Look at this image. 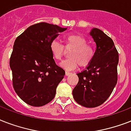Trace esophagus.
Returning <instances> with one entry per match:
<instances>
[{
    "mask_svg": "<svg viewBox=\"0 0 131 131\" xmlns=\"http://www.w3.org/2000/svg\"><path fill=\"white\" fill-rule=\"evenodd\" d=\"M70 74H71L70 72L66 71V76H69V75H70Z\"/></svg>",
    "mask_w": 131,
    "mask_h": 131,
    "instance_id": "34e87169",
    "label": "esophagus"
}]
</instances>
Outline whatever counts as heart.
Segmentation results:
<instances>
[{
    "mask_svg": "<svg viewBox=\"0 0 131 131\" xmlns=\"http://www.w3.org/2000/svg\"><path fill=\"white\" fill-rule=\"evenodd\" d=\"M66 50L71 51L68 53V59L60 63V66L67 71L73 70L78 66L86 67L91 62L94 57V50L87 44V40L79 34H70L65 38ZM50 49L53 57L60 60L64 55L63 46L57 40H53L50 45Z\"/></svg>",
    "mask_w": 131,
    "mask_h": 131,
    "instance_id": "obj_1",
    "label": "heart"
}]
</instances>
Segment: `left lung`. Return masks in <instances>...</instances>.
<instances>
[{
    "label": "left lung",
    "instance_id": "left-lung-1",
    "mask_svg": "<svg viewBox=\"0 0 131 131\" xmlns=\"http://www.w3.org/2000/svg\"><path fill=\"white\" fill-rule=\"evenodd\" d=\"M89 35L96 44L91 62L77 74L79 78L72 91L74 100L86 107H95L107 99L117 83L118 53L111 38L94 28Z\"/></svg>",
    "mask_w": 131,
    "mask_h": 131
}]
</instances>
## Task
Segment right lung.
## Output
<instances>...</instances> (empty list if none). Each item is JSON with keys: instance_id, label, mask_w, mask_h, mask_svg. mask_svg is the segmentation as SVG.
<instances>
[{"instance_id": "add662e5", "label": "right lung", "mask_w": 131, "mask_h": 131, "mask_svg": "<svg viewBox=\"0 0 131 131\" xmlns=\"http://www.w3.org/2000/svg\"><path fill=\"white\" fill-rule=\"evenodd\" d=\"M67 28L41 22L28 27L15 40L10 59L13 84L28 105L42 106L55 97L65 71L55 64L50 45Z\"/></svg>"}]
</instances>
